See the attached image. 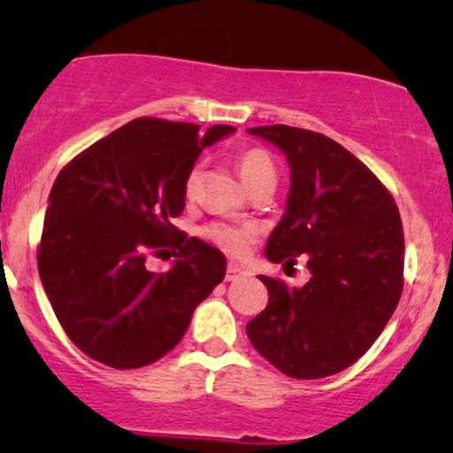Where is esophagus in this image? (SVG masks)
<instances>
[{
	"instance_id": "1",
	"label": "esophagus",
	"mask_w": 453,
	"mask_h": 453,
	"mask_svg": "<svg viewBox=\"0 0 453 453\" xmlns=\"http://www.w3.org/2000/svg\"><path fill=\"white\" fill-rule=\"evenodd\" d=\"M244 277H249V273L242 266H238V264H230V266H227V280H241Z\"/></svg>"
}]
</instances>
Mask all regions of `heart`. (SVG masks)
Listing matches in <instances>:
<instances>
[{
    "mask_svg": "<svg viewBox=\"0 0 453 453\" xmlns=\"http://www.w3.org/2000/svg\"><path fill=\"white\" fill-rule=\"evenodd\" d=\"M236 168L249 191L257 189V187L277 185V168H274L273 157L264 149H247L242 153H238ZM197 183H200V168L196 165L185 179L187 194H194L197 189ZM206 236L215 244H219L223 251L232 253V256H242L253 242V230H249V227L226 226V223H212V226L206 227Z\"/></svg>",
    "mask_w": 453,
    "mask_h": 453,
    "instance_id": "obj_1",
    "label": "heart"
}]
</instances>
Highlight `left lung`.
<instances>
[{
	"label": "left lung",
	"instance_id": "8db88e82",
	"mask_svg": "<svg viewBox=\"0 0 453 453\" xmlns=\"http://www.w3.org/2000/svg\"><path fill=\"white\" fill-rule=\"evenodd\" d=\"M247 132L274 144L292 176L264 253L292 266L304 256L311 273L303 288L259 277L270 298L247 336L283 375H336L371 349L403 294L398 209L381 180L324 134L289 126Z\"/></svg>",
	"mask_w": 453,
	"mask_h": 453
}]
</instances>
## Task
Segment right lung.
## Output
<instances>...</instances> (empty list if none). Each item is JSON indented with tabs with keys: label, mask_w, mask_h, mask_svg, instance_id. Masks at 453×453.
Wrapping results in <instances>:
<instances>
[{
	"label": "right lung",
	"mask_w": 453,
	"mask_h": 453,
	"mask_svg": "<svg viewBox=\"0 0 453 453\" xmlns=\"http://www.w3.org/2000/svg\"><path fill=\"white\" fill-rule=\"evenodd\" d=\"M236 132L136 119L82 150L49 196L38 270L65 334L112 368H140L173 351L196 306L226 277V256L173 226L185 179L211 144ZM174 233L180 238L170 242ZM180 249L168 273H150L146 251Z\"/></svg>",
	"instance_id": "add662e5"
}]
</instances>
